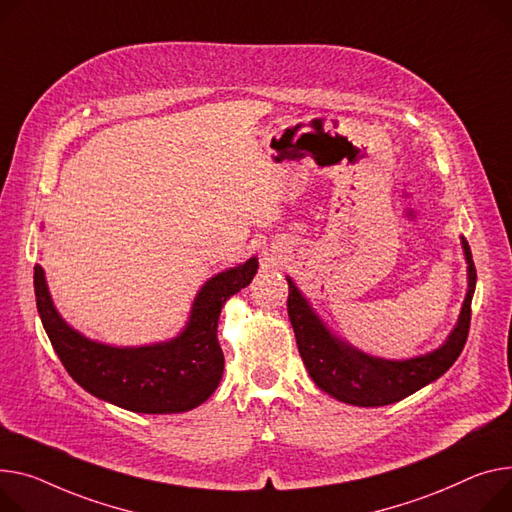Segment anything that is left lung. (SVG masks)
I'll list each match as a JSON object with an SVG mask.
<instances>
[{"instance_id":"1","label":"left lung","mask_w":512,"mask_h":512,"mask_svg":"<svg viewBox=\"0 0 512 512\" xmlns=\"http://www.w3.org/2000/svg\"><path fill=\"white\" fill-rule=\"evenodd\" d=\"M461 247L467 261V294L461 306V315L440 348L407 360H385L368 356L331 329L313 311V306L302 296L296 284L288 280V317L296 335L300 358L309 370L315 385L331 397L360 407H379L401 401L416 393L428 383L442 377L459 358L469 333L471 298L475 292V265L465 238Z\"/></svg>"}]
</instances>
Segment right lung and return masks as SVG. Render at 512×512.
<instances>
[{
    "instance_id": "right-lung-1",
    "label": "right lung",
    "mask_w": 512,
    "mask_h": 512,
    "mask_svg": "<svg viewBox=\"0 0 512 512\" xmlns=\"http://www.w3.org/2000/svg\"><path fill=\"white\" fill-rule=\"evenodd\" d=\"M257 267V257H251L210 278L193 300L185 329L168 342L140 348L100 344L67 325L51 300L41 265L34 267V296L55 354L82 389L129 412L181 414L201 405L220 385V311L232 294L251 284Z\"/></svg>"
}]
</instances>
